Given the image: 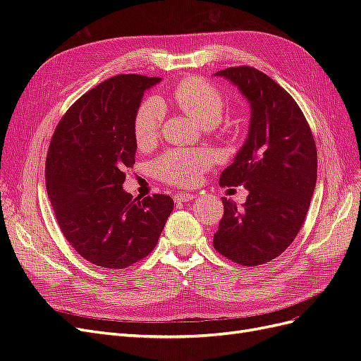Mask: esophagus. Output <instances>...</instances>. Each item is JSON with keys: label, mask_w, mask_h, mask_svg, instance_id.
<instances>
[{"label": "esophagus", "mask_w": 361, "mask_h": 361, "mask_svg": "<svg viewBox=\"0 0 361 361\" xmlns=\"http://www.w3.org/2000/svg\"><path fill=\"white\" fill-rule=\"evenodd\" d=\"M174 202H179V203H185V202H190L194 199V194H190V192H178L173 195Z\"/></svg>", "instance_id": "esophagus-1"}]
</instances>
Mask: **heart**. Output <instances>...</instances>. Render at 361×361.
<instances>
[{
    "instance_id": "b5f03b06",
    "label": "heart",
    "mask_w": 361,
    "mask_h": 361,
    "mask_svg": "<svg viewBox=\"0 0 361 361\" xmlns=\"http://www.w3.org/2000/svg\"><path fill=\"white\" fill-rule=\"evenodd\" d=\"M167 102L197 120L200 126L214 128L224 116L227 97L220 87L202 76H185L173 87ZM164 106V99H147L137 108L133 118V134L140 149H149L157 143L166 117ZM211 155L202 150L170 149L154 161L152 170L162 182L192 187L211 167Z\"/></svg>"
}]
</instances>
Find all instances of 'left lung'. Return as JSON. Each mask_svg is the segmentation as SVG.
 Segmentation results:
<instances>
[{"label":"left lung","mask_w":361,"mask_h":361,"mask_svg":"<svg viewBox=\"0 0 361 361\" xmlns=\"http://www.w3.org/2000/svg\"><path fill=\"white\" fill-rule=\"evenodd\" d=\"M215 75L239 87L251 122L245 145L220 176L221 187H245L247 200L238 207L223 197L214 248L238 265L256 267L280 256L298 235L318 176V152L301 108L268 75L251 66Z\"/></svg>","instance_id":"8db88e82"}]
</instances>
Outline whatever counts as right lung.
Here are the masks:
<instances>
[{"label":"right lung","instance_id":"obj_1","mask_svg":"<svg viewBox=\"0 0 361 361\" xmlns=\"http://www.w3.org/2000/svg\"><path fill=\"white\" fill-rule=\"evenodd\" d=\"M157 76L122 73L72 104L51 138L47 191L64 238L90 264L123 269L154 251L173 200L134 199L122 185L135 162L133 118Z\"/></svg>","mask_w":361,"mask_h":361}]
</instances>
